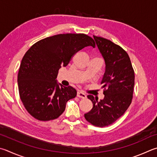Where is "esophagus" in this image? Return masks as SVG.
I'll use <instances>...</instances> for the list:
<instances>
[{
  "instance_id": "1",
  "label": "esophagus",
  "mask_w": 157,
  "mask_h": 157,
  "mask_svg": "<svg viewBox=\"0 0 157 157\" xmlns=\"http://www.w3.org/2000/svg\"><path fill=\"white\" fill-rule=\"evenodd\" d=\"M77 96H78V98H82V99L86 98V94H84V93L81 92V91H78V92L77 93Z\"/></svg>"
}]
</instances>
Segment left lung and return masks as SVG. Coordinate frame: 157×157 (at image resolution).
I'll list each match as a JSON object with an SVG mask.
<instances>
[{"label":"left lung","instance_id":"1","mask_svg":"<svg viewBox=\"0 0 157 157\" xmlns=\"http://www.w3.org/2000/svg\"><path fill=\"white\" fill-rule=\"evenodd\" d=\"M105 62V72L101 81L104 98L100 101L88 95L93 108L84 114L89 123L105 127L114 123L126 112L132 99L135 73L128 53L110 40L93 36Z\"/></svg>","mask_w":157,"mask_h":157}]
</instances>
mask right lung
I'll return each mask as SVG.
<instances>
[{"label": "right lung", "instance_id": "add662e5", "mask_svg": "<svg viewBox=\"0 0 157 157\" xmlns=\"http://www.w3.org/2000/svg\"><path fill=\"white\" fill-rule=\"evenodd\" d=\"M88 46L95 47V42L85 34H58L37 42L27 51L20 66L18 84L20 98L31 116L49 121L62 115L77 91L58 83V70Z\"/></svg>", "mask_w": 157, "mask_h": 157}]
</instances>
